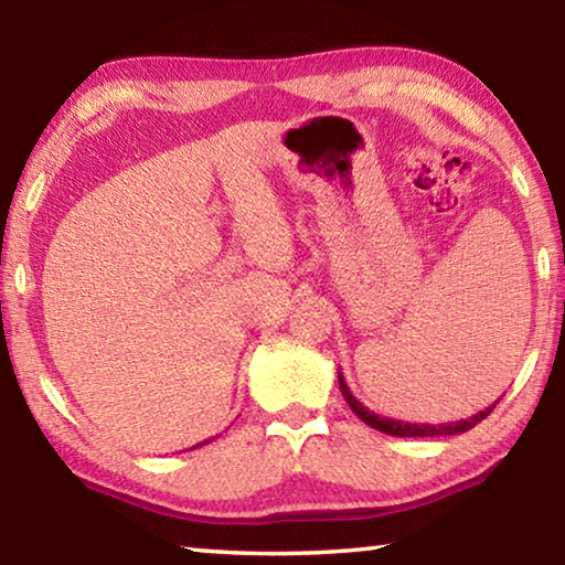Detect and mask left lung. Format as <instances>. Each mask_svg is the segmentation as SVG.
Instances as JSON below:
<instances>
[{"label":"left lung","mask_w":565,"mask_h":565,"mask_svg":"<svg viewBox=\"0 0 565 565\" xmlns=\"http://www.w3.org/2000/svg\"><path fill=\"white\" fill-rule=\"evenodd\" d=\"M339 386H341V394L347 398V404L351 406L353 414H356L363 424L376 428L381 434H388V436H401V438H416V436H456V434H466L471 431L476 424H481V420L491 414L495 408V404H491L489 408L478 411L471 418H461V420H448V424H411V420H396V418H388V416H381L374 414V411H369L366 406L361 404V401L351 394V388L347 386V379L341 376L339 371Z\"/></svg>","instance_id":"8db88e82"}]
</instances>
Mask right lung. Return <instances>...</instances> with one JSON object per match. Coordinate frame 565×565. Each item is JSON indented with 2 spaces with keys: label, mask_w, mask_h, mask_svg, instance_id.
<instances>
[{
  "label": "right lung",
  "mask_w": 565,
  "mask_h": 565,
  "mask_svg": "<svg viewBox=\"0 0 565 565\" xmlns=\"http://www.w3.org/2000/svg\"><path fill=\"white\" fill-rule=\"evenodd\" d=\"M212 441H214V438H209V441H202V444H196L194 448H199V446H204V444H212Z\"/></svg>",
  "instance_id": "right-lung-1"
}]
</instances>
